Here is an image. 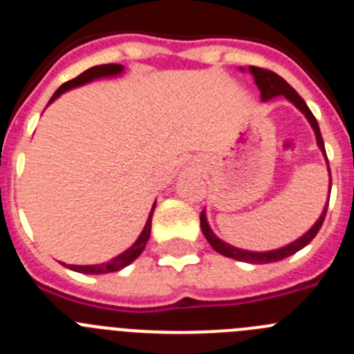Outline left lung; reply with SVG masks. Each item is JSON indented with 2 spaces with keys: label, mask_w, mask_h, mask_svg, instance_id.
Listing matches in <instances>:
<instances>
[{
  "label": "left lung",
  "mask_w": 354,
  "mask_h": 354,
  "mask_svg": "<svg viewBox=\"0 0 354 354\" xmlns=\"http://www.w3.org/2000/svg\"><path fill=\"white\" fill-rule=\"evenodd\" d=\"M241 71H243V68H241ZM248 71H250V74L253 76V80H255V84L259 86V90H261L262 101L266 102V101H270V99H273V97L283 95L287 101L292 102V104L296 106V108H298L303 115H305L306 120L310 122L312 129H314L319 149H321V152L326 156L323 136H321V131H319L317 120H315V117L312 115L310 109H308L306 102L303 101L301 97H299V93L296 92V90H294L292 86H290V84L283 80V77H280L278 74H274L273 71H268V68H261V67H253V65L248 68ZM326 161H328V158H326ZM328 171H330V167H328ZM330 189H331V171H330ZM328 202H330V200H328ZM328 202H326V205H324V211L321 212V216H319V220L312 225V228L308 230V232L303 234L299 239H296L294 243H290V245L282 246V248H278V250H270V252H248V250L236 248V246L228 245V243L221 241L220 237L212 232L211 227H209L207 218H205V211H202V214H200V227H202V232H204L205 239L209 241V245H211L218 253L225 255V257L236 259V261H243V262H250V264H268V262H277V261H282V259H286V257H290V255H294V253L299 252L301 248H305V246L308 245V243H310L315 236H317L319 228L323 227L324 216H326Z\"/></svg>",
  "instance_id": "left-lung-1"
}]
</instances>
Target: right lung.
<instances>
[{"label":"right lung","mask_w":354,"mask_h":354,"mask_svg":"<svg viewBox=\"0 0 354 354\" xmlns=\"http://www.w3.org/2000/svg\"><path fill=\"white\" fill-rule=\"evenodd\" d=\"M122 72H124V65H118V64L95 65V67H90L88 71L81 72V74L77 77H74V80H71V81H67V83L62 84L60 88H58L55 93H53L49 104H51V102L55 101V99H58V97H60L62 93L67 92V90L76 88V86H81V84H84V83H90V81H93V80H101V77L118 76V74H122ZM154 209H156V204L152 205V211H150L149 218H147V223H145V227H143V230H142V234H140V237L136 241H134V245L131 246V248H127L126 252H122L120 255H117V257L111 259V261H108V262H102V264H93V266L64 264V266H67L68 270L77 271V273H84V274L115 273V271H120L122 268H126V266H129L131 262H134V261H136V259L140 257V253L143 252V248H145V245H147V241H149L150 227H152V214H154Z\"/></svg>","instance_id":"1"}]
</instances>
